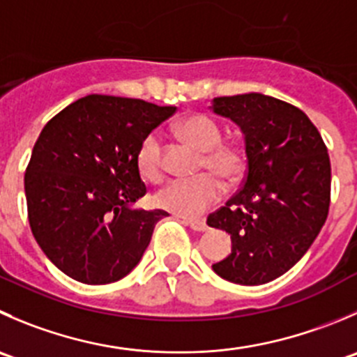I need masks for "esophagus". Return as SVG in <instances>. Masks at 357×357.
<instances>
[{
  "instance_id": "obj_1",
  "label": "esophagus",
  "mask_w": 357,
  "mask_h": 357,
  "mask_svg": "<svg viewBox=\"0 0 357 357\" xmlns=\"http://www.w3.org/2000/svg\"><path fill=\"white\" fill-rule=\"evenodd\" d=\"M181 218V216H179ZM186 225H190V228H193L195 231H206L207 230V225L204 220H193V218H183Z\"/></svg>"
}]
</instances>
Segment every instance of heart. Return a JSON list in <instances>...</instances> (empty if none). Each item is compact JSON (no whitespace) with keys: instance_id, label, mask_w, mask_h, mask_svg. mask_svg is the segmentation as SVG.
<instances>
[{"instance_id":"heart-1","label":"heart","mask_w":357,"mask_h":357,"mask_svg":"<svg viewBox=\"0 0 357 357\" xmlns=\"http://www.w3.org/2000/svg\"><path fill=\"white\" fill-rule=\"evenodd\" d=\"M174 129L181 139L202 151L200 169H209L228 183L242 178L245 171L244 150L234 141H221L223 130L213 116L192 113L183 116ZM136 165L139 174L150 183H160L164 179V148L157 132H148L137 144ZM213 172L171 181L155 195V202L181 216H199L225 193L223 183Z\"/></svg>"}]
</instances>
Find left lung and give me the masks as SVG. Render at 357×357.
Segmentation results:
<instances>
[{"label": "left lung", "mask_w": 357, "mask_h": 357, "mask_svg": "<svg viewBox=\"0 0 357 357\" xmlns=\"http://www.w3.org/2000/svg\"><path fill=\"white\" fill-rule=\"evenodd\" d=\"M213 109L241 127L248 157L241 190L207 216L231 237V252L213 271L235 284H265L286 274L323 228L330 155L309 116L281 99L251 92L216 98Z\"/></svg>", "instance_id": "1"}]
</instances>
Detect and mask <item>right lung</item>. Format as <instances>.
<instances>
[{"mask_svg": "<svg viewBox=\"0 0 357 357\" xmlns=\"http://www.w3.org/2000/svg\"><path fill=\"white\" fill-rule=\"evenodd\" d=\"M174 113V106L92 94L48 120L24 188L31 231L59 271L85 284H109L139 263L155 225L169 214L130 209L146 195L136 150Z\"/></svg>", "mask_w": 357, "mask_h": 357, "instance_id": "right-lung-1", "label": "right lung"}]
</instances>
